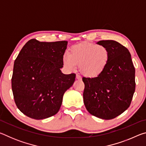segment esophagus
<instances>
[{"label":"esophagus","mask_w":146,"mask_h":146,"mask_svg":"<svg viewBox=\"0 0 146 146\" xmlns=\"http://www.w3.org/2000/svg\"><path fill=\"white\" fill-rule=\"evenodd\" d=\"M76 78L78 79V80H81V78H82V77H81L80 75H76Z\"/></svg>","instance_id":"1"}]
</instances>
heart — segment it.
Returning <instances> with one entry per match:
<instances>
[{"label": "heart", "instance_id": "obj_1", "mask_svg": "<svg viewBox=\"0 0 146 146\" xmlns=\"http://www.w3.org/2000/svg\"><path fill=\"white\" fill-rule=\"evenodd\" d=\"M110 60V51L107 47L90 42H82L72 46L62 58L64 66L70 70H75L76 65L84 75L95 77L102 73Z\"/></svg>", "mask_w": 146, "mask_h": 146}]
</instances>
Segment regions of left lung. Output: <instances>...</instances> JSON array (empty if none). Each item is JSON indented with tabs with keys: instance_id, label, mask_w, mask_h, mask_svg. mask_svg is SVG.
Returning a JSON list of instances; mask_svg holds the SVG:
<instances>
[{
	"instance_id": "left-lung-1",
	"label": "left lung",
	"mask_w": 146,
	"mask_h": 146,
	"mask_svg": "<svg viewBox=\"0 0 146 146\" xmlns=\"http://www.w3.org/2000/svg\"><path fill=\"white\" fill-rule=\"evenodd\" d=\"M110 51L105 70L94 78H82L84 103L93 116L110 120L129 107L135 91V69L128 49L118 42H98Z\"/></svg>"
}]
</instances>
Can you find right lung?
Returning <instances> with one entry per match:
<instances>
[{
    "label": "right lung",
    "mask_w": 146,
    "mask_h": 146,
    "mask_svg": "<svg viewBox=\"0 0 146 146\" xmlns=\"http://www.w3.org/2000/svg\"><path fill=\"white\" fill-rule=\"evenodd\" d=\"M68 42H40L31 39L14 62L11 88L19 110L28 117L40 120L60 110L66 91L72 86L75 73L61 72Z\"/></svg>",
    "instance_id": "add662e5"
}]
</instances>
